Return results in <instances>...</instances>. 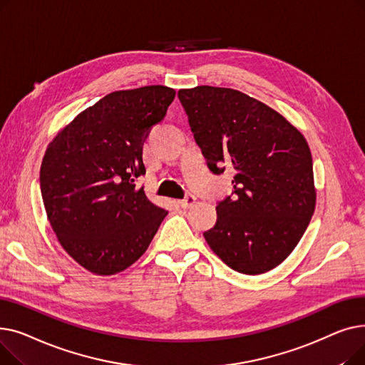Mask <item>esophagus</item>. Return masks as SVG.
Returning a JSON list of instances; mask_svg holds the SVG:
<instances>
[{
    "mask_svg": "<svg viewBox=\"0 0 365 365\" xmlns=\"http://www.w3.org/2000/svg\"><path fill=\"white\" fill-rule=\"evenodd\" d=\"M195 201H197V198L194 195H186L183 200L179 201V205L182 208H189V207H192L195 204Z\"/></svg>",
    "mask_w": 365,
    "mask_h": 365,
    "instance_id": "34e87169",
    "label": "esophagus"
}]
</instances>
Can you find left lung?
<instances>
[{
    "label": "left lung",
    "mask_w": 365,
    "mask_h": 365,
    "mask_svg": "<svg viewBox=\"0 0 365 365\" xmlns=\"http://www.w3.org/2000/svg\"><path fill=\"white\" fill-rule=\"evenodd\" d=\"M178 96L208 168L235 173V197L216 207L207 244L240 274L274 269L292 255L315 212L308 142L281 113L238 90L197 86Z\"/></svg>",
    "instance_id": "8db88e82"
}]
</instances>
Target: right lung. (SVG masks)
I'll list each match as a JSON object with an SVG mask.
<instances>
[{"mask_svg":"<svg viewBox=\"0 0 365 365\" xmlns=\"http://www.w3.org/2000/svg\"><path fill=\"white\" fill-rule=\"evenodd\" d=\"M176 91L146 86L106 94L48 143L40 170L47 219L63 250L96 275H115L148 250L164 217L136 179L143 142Z\"/></svg>","mask_w":365,"mask_h":365,"instance_id":"right-lung-1","label":"right lung"}]
</instances>
